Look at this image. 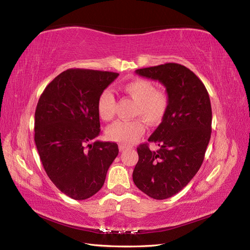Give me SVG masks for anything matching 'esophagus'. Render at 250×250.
Returning a JSON list of instances; mask_svg holds the SVG:
<instances>
[{"mask_svg": "<svg viewBox=\"0 0 250 250\" xmlns=\"http://www.w3.org/2000/svg\"><path fill=\"white\" fill-rule=\"evenodd\" d=\"M125 149H127V146L125 145H119V150L120 151H125Z\"/></svg>", "mask_w": 250, "mask_h": 250, "instance_id": "1", "label": "esophagus"}]
</instances>
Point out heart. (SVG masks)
<instances>
[{
  "label": "heart",
  "mask_w": 250,
  "mask_h": 250,
  "mask_svg": "<svg viewBox=\"0 0 250 250\" xmlns=\"http://www.w3.org/2000/svg\"><path fill=\"white\" fill-rule=\"evenodd\" d=\"M123 92L135 102L133 117L142 118L149 125H157L164 120L169 107V97L164 91L156 89L150 80L135 79L125 83ZM115 98L110 89L102 91L97 99V113L101 120L108 121L115 114ZM145 133L142 120L115 121L108 125L105 136L108 140L131 145Z\"/></svg>",
  "instance_id": "1"
}]
</instances>
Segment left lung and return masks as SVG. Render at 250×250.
<instances>
[{"label":"left lung","instance_id":"left-lung-1","mask_svg":"<svg viewBox=\"0 0 250 250\" xmlns=\"http://www.w3.org/2000/svg\"><path fill=\"white\" fill-rule=\"evenodd\" d=\"M135 73L157 80L169 97L167 114L149 137L137 148L138 163L133 181L144 193L165 200L178 193L197 173L211 136L210 98L204 83L186 66L177 63L139 68Z\"/></svg>","mask_w":250,"mask_h":250}]
</instances>
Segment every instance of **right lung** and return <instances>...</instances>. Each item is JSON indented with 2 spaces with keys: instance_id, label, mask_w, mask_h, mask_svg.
<instances>
[{
  "instance_id": "right-lung-1",
  "label": "right lung",
  "mask_w": 250,
  "mask_h": 250,
  "mask_svg": "<svg viewBox=\"0 0 250 250\" xmlns=\"http://www.w3.org/2000/svg\"><path fill=\"white\" fill-rule=\"evenodd\" d=\"M119 74L70 68L49 83L35 113V143L49 180L74 200H86L104 186L118 155L115 143L94 138L100 134L99 94Z\"/></svg>"
}]
</instances>
